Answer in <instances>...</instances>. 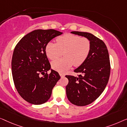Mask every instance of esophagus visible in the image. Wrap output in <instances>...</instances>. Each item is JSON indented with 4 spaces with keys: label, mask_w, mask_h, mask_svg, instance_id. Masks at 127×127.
<instances>
[{
    "label": "esophagus",
    "mask_w": 127,
    "mask_h": 127,
    "mask_svg": "<svg viewBox=\"0 0 127 127\" xmlns=\"http://www.w3.org/2000/svg\"><path fill=\"white\" fill-rule=\"evenodd\" d=\"M59 75L60 76H62V77H63V76H65V75H64V74H63V73H62V72H60L59 73Z\"/></svg>",
    "instance_id": "34e87169"
}]
</instances>
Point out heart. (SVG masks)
<instances>
[{
    "mask_svg": "<svg viewBox=\"0 0 127 127\" xmlns=\"http://www.w3.org/2000/svg\"><path fill=\"white\" fill-rule=\"evenodd\" d=\"M91 44L89 39L72 34H65L56 39V43L49 42L45 46V53L51 60H55L63 54L64 58L52 63V67L64 72L73 64L75 67L83 64L88 57Z\"/></svg>",
    "mask_w": 127,
    "mask_h": 127,
    "instance_id": "b5f03b06",
    "label": "heart"
}]
</instances>
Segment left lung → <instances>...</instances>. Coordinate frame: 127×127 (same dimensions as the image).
Listing matches in <instances>:
<instances>
[{"label": "left lung", "instance_id": "1", "mask_svg": "<svg viewBox=\"0 0 127 127\" xmlns=\"http://www.w3.org/2000/svg\"><path fill=\"white\" fill-rule=\"evenodd\" d=\"M72 34L89 39L91 44L88 57L74 70L78 77L66 75L68 99L77 106H86L98 98L109 81L110 72L109 56L106 45L101 40L87 32H71Z\"/></svg>", "mask_w": 127, "mask_h": 127}]
</instances>
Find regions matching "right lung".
Listing matches in <instances>:
<instances>
[{"mask_svg": "<svg viewBox=\"0 0 127 127\" xmlns=\"http://www.w3.org/2000/svg\"><path fill=\"white\" fill-rule=\"evenodd\" d=\"M62 33L54 29L35 30L25 35L14 50L11 70L14 85L19 95L30 103L46 102L60 79L59 73L51 68L45 46Z\"/></svg>", "mask_w": 127, "mask_h": 127, "instance_id": "right-lung-1", "label": "right lung"}]
</instances>
